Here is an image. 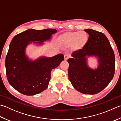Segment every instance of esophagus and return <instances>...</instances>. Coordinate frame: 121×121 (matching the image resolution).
Segmentation results:
<instances>
[{"label": "esophagus", "instance_id": "1", "mask_svg": "<svg viewBox=\"0 0 121 121\" xmlns=\"http://www.w3.org/2000/svg\"><path fill=\"white\" fill-rule=\"evenodd\" d=\"M70 57V56L69 55V54H65V60H67Z\"/></svg>", "mask_w": 121, "mask_h": 121}]
</instances>
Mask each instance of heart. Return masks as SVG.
I'll use <instances>...</instances> for the list:
<instances>
[{
	"mask_svg": "<svg viewBox=\"0 0 121 121\" xmlns=\"http://www.w3.org/2000/svg\"><path fill=\"white\" fill-rule=\"evenodd\" d=\"M87 35L84 32H68L63 35L60 38L62 44L68 46L75 43L77 46H81L86 41Z\"/></svg>",
	"mask_w": 121,
	"mask_h": 121,
	"instance_id": "b5f03b06",
	"label": "heart"
}]
</instances>
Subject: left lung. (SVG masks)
Listing matches in <instances>:
<instances>
[{
  "instance_id": "1",
  "label": "left lung",
  "mask_w": 121,
  "mask_h": 121,
  "mask_svg": "<svg viewBox=\"0 0 121 121\" xmlns=\"http://www.w3.org/2000/svg\"><path fill=\"white\" fill-rule=\"evenodd\" d=\"M89 39L82 48L73 52L68 59L69 79L77 91L95 94L108 86L115 73V56L107 37L103 33L91 29L84 30ZM95 56L99 62L95 70L89 68L87 57Z\"/></svg>"
}]
</instances>
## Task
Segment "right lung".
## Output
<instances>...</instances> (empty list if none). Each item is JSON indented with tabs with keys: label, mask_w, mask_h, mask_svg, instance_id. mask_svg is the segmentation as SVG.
Returning a JSON list of instances; mask_svg holds the SVG:
<instances>
[{
	"label": "right lung",
	"mask_w": 121,
	"mask_h": 121,
	"mask_svg": "<svg viewBox=\"0 0 121 121\" xmlns=\"http://www.w3.org/2000/svg\"><path fill=\"white\" fill-rule=\"evenodd\" d=\"M56 31L54 29H31L16 35L11 40L5 61L6 75L9 84L20 93L34 95L48 87L51 70L58 67L64 56L59 54L31 61L26 56L25 49L31 42L42 44Z\"/></svg>",
	"instance_id": "right-lung-1"
}]
</instances>
